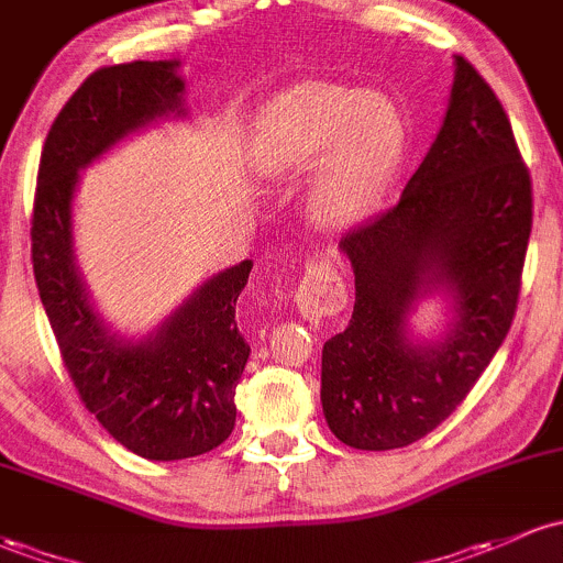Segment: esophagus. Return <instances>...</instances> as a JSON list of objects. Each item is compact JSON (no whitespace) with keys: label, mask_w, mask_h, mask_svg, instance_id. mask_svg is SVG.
Wrapping results in <instances>:
<instances>
[{"label":"esophagus","mask_w":563,"mask_h":563,"mask_svg":"<svg viewBox=\"0 0 563 563\" xmlns=\"http://www.w3.org/2000/svg\"><path fill=\"white\" fill-rule=\"evenodd\" d=\"M295 303H298L300 317L308 319V322H317V319L343 311L349 303L343 276L330 263L313 265V268L306 271L303 282L298 284Z\"/></svg>","instance_id":"1"}]
</instances>
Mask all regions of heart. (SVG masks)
I'll return each mask as SVG.
<instances>
[{
	"label": "heart",
	"instance_id": "b5f03b06",
	"mask_svg": "<svg viewBox=\"0 0 563 563\" xmlns=\"http://www.w3.org/2000/svg\"><path fill=\"white\" fill-rule=\"evenodd\" d=\"M400 150L402 120L386 96L311 80L265 107L252 158L271 179L319 163L306 192L308 220L324 231H346L378 207Z\"/></svg>",
	"mask_w": 563,
	"mask_h": 563
}]
</instances>
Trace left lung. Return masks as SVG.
Listing matches in <instances>:
<instances>
[{"label":"left lung","mask_w":563,"mask_h":563,"mask_svg":"<svg viewBox=\"0 0 563 563\" xmlns=\"http://www.w3.org/2000/svg\"><path fill=\"white\" fill-rule=\"evenodd\" d=\"M531 233V179L488 82L453 56L449 110L395 209L343 235L354 271L349 328L322 349L330 432L360 451H391L443 424L505 341ZM440 297L434 339L409 328Z\"/></svg>","instance_id":"8db88e82"}]
</instances>
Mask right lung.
Masks as SVG:
<instances>
[{
    "label": "right lung",
    "instance_id": "add662e5",
    "mask_svg": "<svg viewBox=\"0 0 563 563\" xmlns=\"http://www.w3.org/2000/svg\"><path fill=\"white\" fill-rule=\"evenodd\" d=\"M174 62L93 71L45 139L32 220L34 279L64 365L99 424L153 462L201 456L235 424V384L250 343L235 300L252 260L209 276L147 335H123L101 317L75 255L80 172L158 120H185L187 82Z\"/></svg>",
    "mask_w": 563,
    "mask_h": 563
}]
</instances>
